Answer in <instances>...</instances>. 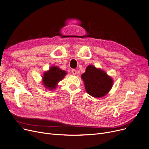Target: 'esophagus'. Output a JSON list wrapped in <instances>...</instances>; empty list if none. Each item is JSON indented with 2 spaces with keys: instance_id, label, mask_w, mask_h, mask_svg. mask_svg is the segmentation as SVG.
Listing matches in <instances>:
<instances>
[{
  "instance_id": "1",
  "label": "esophagus",
  "mask_w": 149,
  "mask_h": 149,
  "mask_svg": "<svg viewBox=\"0 0 149 149\" xmlns=\"http://www.w3.org/2000/svg\"><path fill=\"white\" fill-rule=\"evenodd\" d=\"M72 73L73 75H76L77 74V70L76 69H72Z\"/></svg>"
}]
</instances>
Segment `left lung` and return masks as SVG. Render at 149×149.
I'll use <instances>...</instances> for the list:
<instances>
[{"label": "left lung", "instance_id": "obj_1", "mask_svg": "<svg viewBox=\"0 0 149 149\" xmlns=\"http://www.w3.org/2000/svg\"><path fill=\"white\" fill-rule=\"evenodd\" d=\"M85 89L90 95L101 98L110 91L113 85V79L102 69L89 65L86 72L81 75Z\"/></svg>", "mask_w": 149, "mask_h": 149}]
</instances>
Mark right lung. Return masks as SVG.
Here are the masks:
<instances>
[{
    "mask_svg": "<svg viewBox=\"0 0 149 149\" xmlns=\"http://www.w3.org/2000/svg\"><path fill=\"white\" fill-rule=\"evenodd\" d=\"M66 75L65 70L60 69L57 66L51 67L48 71L44 73L42 82L44 86L49 90L56 89L57 83Z\"/></svg>",
    "mask_w": 149,
    "mask_h": 149,
    "instance_id": "add662e5",
    "label": "right lung"
}]
</instances>
